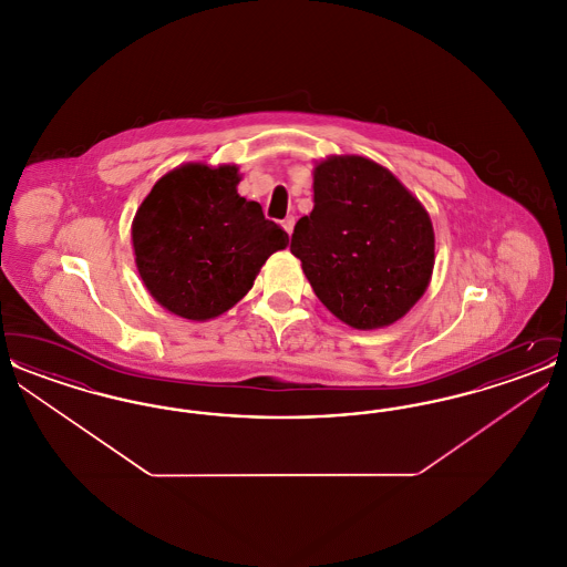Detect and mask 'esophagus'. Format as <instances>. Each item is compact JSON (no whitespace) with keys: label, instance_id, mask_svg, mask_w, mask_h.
I'll return each mask as SVG.
<instances>
[{"label":"esophagus","instance_id":"esophagus-1","mask_svg":"<svg viewBox=\"0 0 567 567\" xmlns=\"http://www.w3.org/2000/svg\"><path fill=\"white\" fill-rule=\"evenodd\" d=\"M282 227H285V231L291 236V234H293V227H296V218H293V216H287V218L282 220Z\"/></svg>","mask_w":567,"mask_h":567}]
</instances>
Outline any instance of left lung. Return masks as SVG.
<instances>
[{
  "label": "left lung",
  "mask_w": 567,
  "mask_h": 567,
  "mask_svg": "<svg viewBox=\"0 0 567 567\" xmlns=\"http://www.w3.org/2000/svg\"><path fill=\"white\" fill-rule=\"evenodd\" d=\"M291 252L327 310L354 329H377L425 293L432 220L382 165L329 157L315 167V208L297 220Z\"/></svg>",
  "instance_id": "8db88e82"
}]
</instances>
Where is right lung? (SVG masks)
<instances>
[{"mask_svg": "<svg viewBox=\"0 0 567 567\" xmlns=\"http://www.w3.org/2000/svg\"><path fill=\"white\" fill-rule=\"evenodd\" d=\"M238 167L187 163L146 195L132 227L135 266L165 310L208 321L240 301L271 252L289 243L257 202L238 195Z\"/></svg>", "mask_w": 567, "mask_h": 567, "instance_id": "add662e5", "label": "right lung"}]
</instances>
